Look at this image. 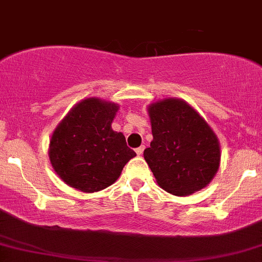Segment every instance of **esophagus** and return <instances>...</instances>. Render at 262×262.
I'll use <instances>...</instances> for the list:
<instances>
[{"label":"esophagus","instance_id":"1","mask_svg":"<svg viewBox=\"0 0 262 262\" xmlns=\"http://www.w3.org/2000/svg\"><path fill=\"white\" fill-rule=\"evenodd\" d=\"M143 152H144V145H140L139 148H137L136 149V153L138 154V156H142Z\"/></svg>","mask_w":262,"mask_h":262}]
</instances>
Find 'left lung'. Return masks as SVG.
Here are the masks:
<instances>
[{
    "label": "left lung",
    "mask_w": 262,
    "mask_h": 262,
    "mask_svg": "<svg viewBox=\"0 0 262 262\" xmlns=\"http://www.w3.org/2000/svg\"><path fill=\"white\" fill-rule=\"evenodd\" d=\"M153 140L144 159L157 183L169 193L187 196L207 186L220 166V144L202 117L180 99L148 106Z\"/></svg>",
    "instance_id": "left-lung-1"
}]
</instances>
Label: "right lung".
Segmentation results:
<instances>
[{
    "label": "right lung",
    "instance_id": "1",
    "mask_svg": "<svg viewBox=\"0 0 262 262\" xmlns=\"http://www.w3.org/2000/svg\"><path fill=\"white\" fill-rule=\"evenodd\" d=\"M117 104L89 98L76 104L50 140V161L59 177L79 191H100L119 178L137 154L112 129Z\"/></svg>",
    "mask_w": 262,
    "mask_h": 262
}]
</instances>
